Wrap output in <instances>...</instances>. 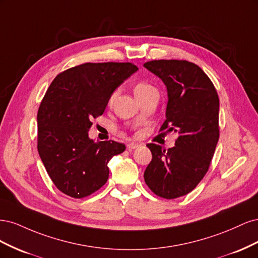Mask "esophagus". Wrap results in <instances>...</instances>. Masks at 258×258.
<instances>
[{
    "instance_id": "esophagus-1",
    "label": "esophagus",
    "mask_w": 258,
    "mask_h": 258,
    "mask_svg": "<svg viewBox=\"0 0 258 258\" xmlns=\"http://www.w3.org/2000/svg\"><path fill=\"white\" fill-rule=\"evenodd\" d=\"M140 145L139 144H137V143H129L128 145H127V148L129 151H132V150H135V148H138Z\"/></svg>"
}]
</instances>
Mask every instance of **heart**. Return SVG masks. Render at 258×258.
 Wrapping results in <instances>:
<instances>
[{
  "mask_svg": "<svg viewBox=\"0 0 258 258\" xmlns=\"http://www.w3.org/2000/svg\"><path fill=\"white\" fill-rule=\"evenodd\" d=\"M152 88H153V87H152V86H151L150 84H147V83H145V82H139V83L136 84V86H135L134 92H135L136 96H139V95H141V93H143V92H145V91H147V90H150V89H152ZM114 99H115V95H112V96L110 97V103L113 102Z\"/></svg>",
  "mask_w": 258,
  "mask_h": 258,
  "instance_id": "obj_1",
  "label": "heart"
}]
</instances>
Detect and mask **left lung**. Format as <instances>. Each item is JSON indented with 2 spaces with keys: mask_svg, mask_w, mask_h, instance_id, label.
Returning a JSON list of instances; mask_svg holds the SVG:
<instances>
[{
  "mask_svg": "<svg viewBox=\"0 0 258 258\" xmlns=\"http://www.w3.org/2000/svg\"><path fill=\"white\" fill-rule=\"evenodd\" d=\"M144 67L166 85L168 104L160 131L176 132L175 146L150 143L146 185L157 196L175 199L190 192L208 172L220 137V100L213 83L186 60H153Z\"/></svg>",
  "mask_w": 258,
  "mask_h": 258,
  "instance_id": "8db88e82",
  "label": "left lung"
}]
</instances>
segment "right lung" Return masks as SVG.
<instances>
[{
	"label": "right lung",
	"mask_w": 258,
	"mask_h": 258,
	"mask_svg": "<svg viewBox=\"0 0 258 258\" xmlns=\"http://www.w3.org/2000/svg\"><path fill=\"white\" fill-rule=\"evenodd\" d=\"M130 62L84 63L56 76L37 112V151L57 188L87 197L108 178L107 163L126 146L89 139L91 120L103 114L115 89L138 71Z\"/></svg>",
	"instance_id": "right-lung-1"
}]
</instances>
